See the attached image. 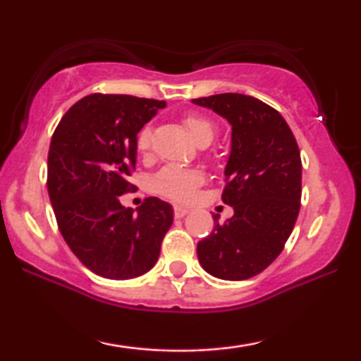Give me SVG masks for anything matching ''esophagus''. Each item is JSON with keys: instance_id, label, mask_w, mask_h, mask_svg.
<instances>
[{"instance_id": "esophagus-1", "label": "esophagus", "mask_w": 361, "mask_h": 361, "mask_svg": "<svg viewBox=\"0 0 361 361\" xmlns=\"http://www.w3.org/2000/svg\"><path fill=\"white\" fill-rule=\"evenodd\" d=\"M187 214H189V209H187V207L174 205V216H176V219H182V216H185Z\"/></svg>"}]
</instances>
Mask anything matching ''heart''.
Instances as JSON below:
<instances>
[{"label": "heart", "mask_w": 361, "mask_h": 361, "mask_svg": "<svg viewBox=\"0 0 361 361\" xmlns=\"http://www.w3.org/2000/svg\"><path fill=\"white\" fill-rule=\"evenodd\" d=\"M184 125L189 130L190 136L199 142V145H209L214 140L216 128L210 118L200 113H187L184 116ZM152 133L151 128L146 126L137 133L136 149L140 154H147L151 149ZM204 182V176L199 171L184 169L179 166H166L154 179V190L157 194L171 200L185 202L189 200L194 190Z\"/></svg>", "instance_id": "b5f03b06"}]
</instances>
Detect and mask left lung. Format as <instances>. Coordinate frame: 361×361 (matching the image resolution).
<instances>
[{
    "instance_id": "1",
    "label": "left lung",
    "mask_w": 361,
    "mask_h": 361,
    "mask_svg": "<svg viewBox=\"0 0 361 361\" xmlns=\"http://www.w3.org/2000/svg\"><path fill=\"white\" fill-rule=\"evenodd\" d=\"M192 102L226 118L233 130L221 200L235 215L224 224L214 215V230L197 243V256L215 278L250 279L278 258L298 220V141L281 113L255 97L220 93Z\"/></svg>"
}]
</instances>
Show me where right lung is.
Here are the masks:
<instances>
[{"label": "right lung", "mask_w": 361, "mask_h": 361, "mask_svg": "<svg viewBox=\"0 0 361 361\" xmlns=\"http://www.w3.org/2000/svg\"><path fill=\"white\" fill-rule=\"evenodd\" d=\"M166 102L92 93L59 121L47 156V190L59 231L92 273L131 279L149 271L172 225V207L147 197L137 214L120 197L135 189L136 136Z\"/></svg>", "instance_id": "right-lung-1"}]
</instances>
